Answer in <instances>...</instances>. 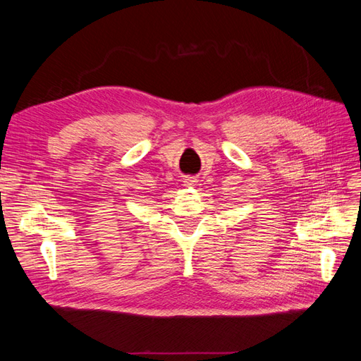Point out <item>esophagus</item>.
<instances>
[{"instance_id":"esophagus-1","label":"esophagus","mask_w":361,"mask_h":361,"mask_svg":"<svg viewBox=\"0 0 361 361\" xmlns=\"http://www.w3.org/2000/svg\"><path fill=\"white\" fill-rule=\"evenodd\" d=\"M195 182H197V180H195V178H192V176H188V178L183 179L185 187H194Z\"/></svg>"}]
</instances>
